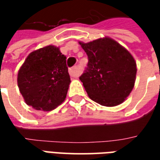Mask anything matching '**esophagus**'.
Listing matches in <instances>:
<instances>
[{
	"label": "esophagus",
	"mask_w": 160,
	"mask_h": 160,
	"mask_svg": "<svg viewBox=\"0 0 160 160\" xmlns=\"http://www.w3.org/2000/svg\"><path fill=\"white\" fill-rule=\"evenodd\" d=\"M79 70L77 67H73L69 69V74L71 77H78L79 76Z\"/></svg>",
	"instance_id": "1"
}]
</instances>
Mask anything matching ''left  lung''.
<instances>
[{
    "label": "left lung",
    "instance_id": "8db88e82",
    "mask_svg": "<svg viewBox=\"0 0 160 160\" xmlns=\"http://www.w3.org/2000/svg\"><path fill=\"white\" fill-rule=\"evenodd\" d=\"M80 44L88 57L80 77L88 96L104 106L122 104L134 86L137 68L133 56L110 38Z\"/></svg>",
    "mask_w": 160,
    "mask_h": 160
}]
</instances>
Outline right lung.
Wrapping results in <instances>:
<instances>
[{
    "mask_svg": "<svg viewBox=\"0 0 160 160\" xmlns=\"http://www.w3.org/2000/svg\"><path fill=\"white\" fill-rule=\"evenodd\" d=\"M66 58L53 45L27 56L18 73V86L26 104L36 110L51 111L62 103L71 82Z\"/></svg>",
    "mask_w": 160,
    "mask_h": 160,
    "instance_id": "add662e5",
    "label": "right lung"
}]
</instances>
